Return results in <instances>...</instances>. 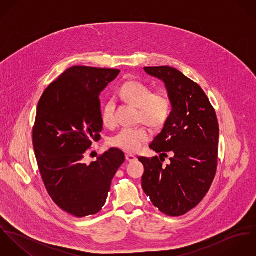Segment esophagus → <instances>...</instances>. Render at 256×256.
<instances>
[{
	"label": "esophagus",
	"mask_w": 256,
	"mask_h": 256,
	"mask_svg": "<svg viewBox=\"0 0 256 256\" xmlns=\"http://www.w3.org/2000/svg\"><path fill=\"white\" fill-rule=\"evenodd\" d=\"M125 158H126L127 162H134V160H136V156H133V154H126V156H125Z\"/></svg>",
	"instance_id": "1"
}]
</instances>
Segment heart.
Listing matches in <instances>:
<instances>
[{
    "label": "heart",
    "mask_w": 256,
    "mask_h": 256,
    "mask_svg": "<svg viewBox=\"0 0 256 256\" xmlns=\"http://www.w3.org/2000/svg\"><path fill=\"white\" fill-rule=\"evenodd\" d=\"M121 96L129 104L139 108V120L158 129L164 125L170 112V100L162 92H152L148 86L138 80L126 82L120 90ZM102 122L106 127H113L116 119L114 104L106 102L102 108ZM152 134L146 127L123 128L110 139V145L127 152H137L148 142Z\"/></svg>",
    "instance_id": "b5f03b06"
}]
</instances>
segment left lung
Returning <instances> with one entry per match:
<instances>
[{
	"label": "left lung",
	"mask_w": 256,
	"mask_h": 256,
	"mask_svg": "<svg viewBox=\"0 0 256 256\" xmlns=\"http://www.w3.org/2000/svg\"><path fill=\"white\" fill-rule=\"evenodd\" d=\"M144 70L164 82L172 110L150 145L160 158H139L145 168L142 187L160 212L178 217L201 202L214 180L218 119L201 86L178 70L168 66ZM168 155L171 162L164 166L162 162Z\"/></svg>",
	"instance_id": "left-lung-1"
}]
</instances>
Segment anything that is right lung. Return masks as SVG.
Returning <instances> with one entry per match:
<instances>
[{
	"label": "right lung",
	"instance_id": "obj_1",
	"mask_svg": "<svg viewBox=\"0 0 256 256\" xmlns=\"http://www.w3.org/2000/svg\"><path fill=\"white\" fill-rule=\"evenodd\" d=\"M119 73L74 66L48 86L37 106L32 142L42 180L55 204L76 218L102 210L125 160L122 150L111 148L84 162L102 130L100 94Z\"/></svg>",
	"mask_w": 256,
	"mask_h": 256
}]
</instances>
